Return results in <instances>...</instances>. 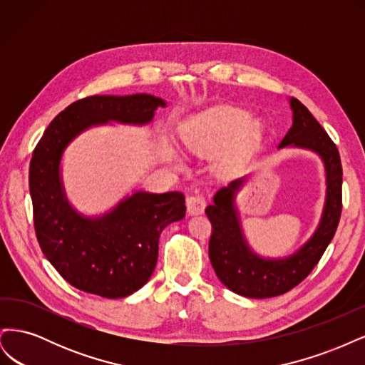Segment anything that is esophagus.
Wrapping results in <instances>:
<instances>
[{"label": "esophagus", "mask_w": 365, "mask_h": 365, "mask_svg": "<svg viewBox=\"0 0 365 365\" xmlns=\"http://www.w3.org/2000/svg\"><path fill=\"white\" fill-rule=\"evenodd\" d=\"M205 197L202 195H195L187 197V212L189 215H202L205 210Z\"/></svg>", "instance_id": "1"}]
</instances>
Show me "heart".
Here are the masks:
<instances>
[{
  "instance_id": "b5f03b06",
  "label": "heart",
  "mask_w": 365,
  "mask_h": 365,
  "mask_svg": "<svg viewBox=\"0 0 365 365\" xmlns=\"http://www.w3.org/2000/svg\"><path fill=\"white\" fill-rule=\"evenodd\" d=\"M260 134V121L248 120L244 109L224 106L195 117L184 130L182 143L192 152L215 153L230 142L222 161L227 165H236L247 157Z\"/></svg>"
}]
</instances>
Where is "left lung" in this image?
Instances as JSON below:
<instances>
[{"label":"left lung","instance_id":"obj_1","mask_svg":"<svg viewBox=\"0 0 365 365\" xmlns=\"http://www.w3.org/2000/svg\"><path fill=\"white\" fill-rule=\"evenodd\" d=\"M292 126L279 149L302 148L315 152L326 169V201L322 219L312 237L283 259H264L254 252L244 236L236 207V193L244 178L231 181L215 195V204L205 208L212 222L208 256L219 280L230 291L248 298H269L291 291L302 283L322 259L334 239L342 208V168L339 152L327 132L297 98L289 101Z\"/></svg>","mask_w":365,"mask_h":365}]
</instances>
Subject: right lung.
<instances>
[{
    "label": "right lung",
    "instance_id": "add662e5",
    "mask_svg": "<svg viewBox=\"0 0 365 365\" xmlns=\"http://www.w3.org/2000/svg\"><path fill=\"white\" fill-rule=\"evenodd\" d=\"M160 97L91 96L53 118L33 150L29 172L33 222L43 256L74 288L123 298L145 286L155 269L161 231L185 216L181 192H135L97 217L77 213L61 178L62 153L85 129L117 121L150 123Z\"/></svg>",
    "mask_w": 365,
    "mask_h": 365
}]
</instances>
